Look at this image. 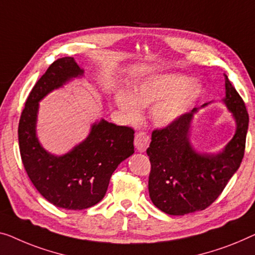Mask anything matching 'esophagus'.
<instances>
[{
	"label": "esophagus",
	"instance_id": "obj_1",
	"mask_svg": "<svg viewBox=\"0 0 255 255\" xmlns=\"http://www.w3.org/2000/svg\"><path fill=\"white\" fill-rule=\"evenodd\" d=\"M134 144H135L136 149H137L140 152H144V151L147 149V146H149L150 137L146 135V132L138 131L137 134L135 135Z\"/></svg>",
	"mask_w": 255,
	"mask_h": 255
}]
</instances>
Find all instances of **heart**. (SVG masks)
<instances>
[{
    "label": "heart",
    "mask_w": 255,
    "mask_h": 255,
    "mask_svg": "<svg viewBox=\"0 0 255 255\" xmlns=\"http://www.w3.org/2000/svg\"><path fill=\"white\" fill-rule=\"evenodd\" d=\"M182 75H162L138 83L131 89L130 96L120 94L117 103L130 121L137 120L139 106L152 108V119L157 125L167 126L183 115L198 98L201 88L195 81Z\"/></svg>",
    "instance_id": "obj_1"
}]
</instances>
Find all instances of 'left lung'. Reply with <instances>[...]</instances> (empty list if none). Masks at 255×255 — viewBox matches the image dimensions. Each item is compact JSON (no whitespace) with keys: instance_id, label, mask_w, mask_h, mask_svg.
I'll list each match as a JSON object with an SVG mask.
<instances>
[{"instance_id":"left-lung-1","label":"left lung","mask_w":255,"mask_h":255,"mask_svg":"<svg viewBox=\"0 0 255 255\" xmlns=\"http://www.w3.org/2000/svg\"><path fill=\"white\" fill-rule=\"evenodd\" d=\"M226 79V105L237 123L236 134L216 155L198 154L188 132L192 115L183 113L172 124L154 129L146 153L150 158L149 193L152 203L169 215L203 211L214 203L236 173L244 157L249 113L241 95Z\"/></svg>"}]
</instances>
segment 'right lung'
Listing matches in <instances>:
<instances>
[{
	"label": "right lung",
	"mask_w": 255,
	"mask_h": 255,
	"mask_svg": "<svg viewBox=\"0 0 255 255\" xmlns=\"http://www.w3.org/2000/svg\"><path fill=\"white\" fill-rule=\"evenodd\" d=\"M83 71L72 57L55 60L30 90L18 126L21 161L34 187L49 203L65 210L89 208L104 198L118 165L134 153V129L102 120L67 154L48 153L35 135L39 101Z\"/></svg>",
	"instance_id": "right-lung-1"
}]
</instances>
